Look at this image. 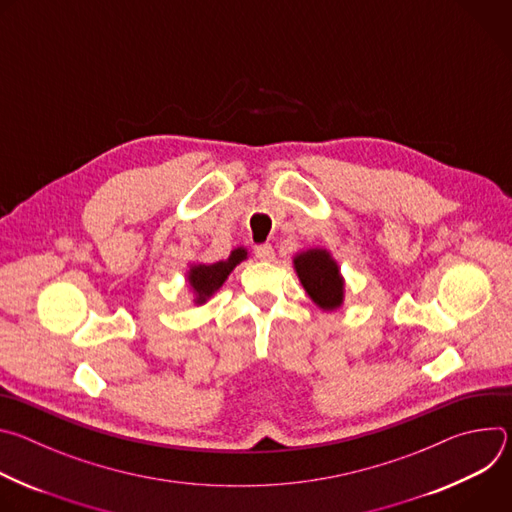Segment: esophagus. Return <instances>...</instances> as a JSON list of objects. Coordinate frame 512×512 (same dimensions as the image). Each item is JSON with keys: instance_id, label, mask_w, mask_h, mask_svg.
<instances>
[{"instance_id": "34e87169", "label": "esophagus", "mask_w": 512, "mask_h": 512, "mask_svg": "<svg viewBox=\"0 0 512 512\" xmlns=\"http://www.w3.org/2000/svg\"><path fill=\"white\" fill-rule=\"evenodd\" d=\"M255 257L261 261H273L275 259V251L271 245H259L255 247Z\"/></svg>"}]
</instances>
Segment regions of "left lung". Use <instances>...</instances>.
Wrapping results in <instances>:
<instances>
[{
  "label": "left lung",
  "mask_w": 512,
  "mask_h": 512,
  "mask_svg": "<svg viewBox=\"0 0 512 512\" xmlns=\"http://www.w3.org/2000/svg\"><path fill=\"white\" fill-rule=\"evenodd\" d=\"M296 275L306 289L308 298L322 312H336L344 304L346 281L340 273L338 261L324 247L300 251L291 259Z\"/></svg>",
  "instance_id": "left-lung-1"
}]
</instances>
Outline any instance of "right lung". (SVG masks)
<instances>
[{"instance_id":"right-lung-1","label":"right lung","mask_w":512,"mask_h":512,"mask_svg":"<svg viewBox=\"0 0 512 512\" xmlns=\"http://www.w3.org/2000/svg\"><path fill=\"white\" fill-rule=\"evenodd\" d=\"M249 257V251L245 247H235L231 255L223 261L216 263H188L186 271V285L192 294L194 306L206 304L218 289L223 287V283L229 279L233 269L243 263Z\"/></svg>"}]
</instances>
